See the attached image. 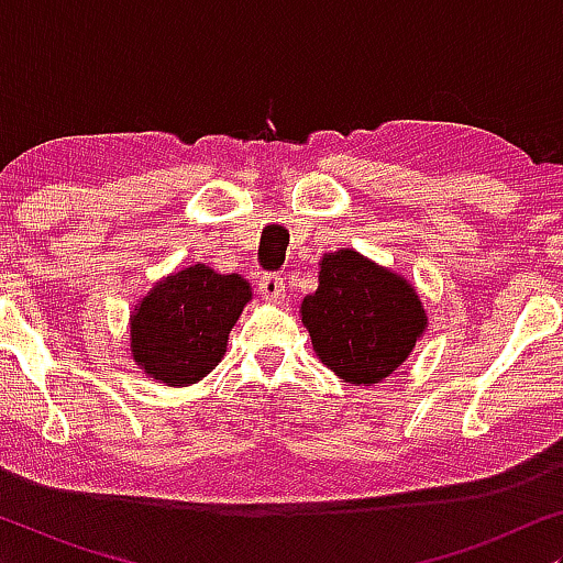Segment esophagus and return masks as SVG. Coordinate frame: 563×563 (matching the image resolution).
Returning <instances> with one entry per match:
<instances>
[{
  "instance_id": "34e87169",
  "label": "esophagus",
  "mask_w": 563,
  "mask_h": 563,
  "mask_svg": "<svg viewBox=\"0 0 563 563\" xmlns=\"http://www.w3.org/2000/svg\"><path fill=\"white\" fill-rule=\"evenodd\" d=\"M258 291L266 302H282L284 299V279L279 274H266L264 279L258 282Z\"/></svg>"
}]
</instances>
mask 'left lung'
I'll return each mask as SVG.
<instances>
[{"label":"left lung","instance_id":"1","mask_svg":"<svg viewBox=\"0 0 563 563\" xmlns=\"http://www.w3.org/2000/svg\"><path fill=\"white\" fill-rule=\"evenodd\" d=\"M318 266V291L299 307L314 356L345 384L374 387L426 335L428 312L418 289L353 249L325 253Z\"/></svg>","mask_w":563,"mask_h":563}]
</instances>
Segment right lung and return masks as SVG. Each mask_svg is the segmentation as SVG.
Here are the masks:
<instances>
[{
  "mask_svg": "<svg viewBox=\"0 0 563 563\" xmlns=\"http://www.w3.org/2000/svg\"><path fill=\"white\" fill-rule=\"evenodd\" d=\"M251 284L195 264L164 276L130 314V356L153 382L189 387L228 351V335L251 302Z\"/></svg>",
  "mask_w": 563,
  "mask_h": 563,
  "instance_id": "obj_1",
  "label": "right lung"
}]
</instances>
